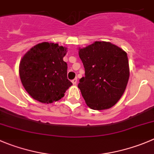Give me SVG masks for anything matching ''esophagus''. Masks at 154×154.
Returning <instances> with one entry per match:
<instances>
[{"label": "esophagus", "mask_w": 154, "mask_h": 154, "mask_svg": "<svg viewBox=\"0 0 154 154\" xmlns=\"http://www.w3.org/2000/svg\"><path fill=\"white\" fill-rule=\"evenodd\" d=\"M72 84L74 85H76L77 84V78H75V79H74L72 80Z\"/></svg>", "instance_id": "34e87169"}]
</instances>
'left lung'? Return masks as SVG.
Wrapping results in <instances>:
<instances>
[{"label":"left lung","instance_id":"left-lung-1","mask_svg":"<svg viewBox=\"0 0 154 154\" xmlns=\"http://www.w3.org/2000/svg\"><path fill=\"white\" fill-rule=\"evenodd\" d=\"M79 54L85 67V77L78 85L88 106L95 110L109 109L125 92L129 79L125 51L110 42H95Z\"/></svg>","mask_w":154,"mask_h":154}]
</instances>
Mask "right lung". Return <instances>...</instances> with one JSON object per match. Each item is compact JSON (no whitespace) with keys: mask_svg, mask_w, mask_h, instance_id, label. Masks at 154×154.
I'll list each match as a JSON object with an SVG mask.
<instances>
[{"mask_svg":"<svg viewBox=\"0 0 154 154\" xmlns=\"http://www.w3.org/2000/svg\"><path fill=\"white\" fill-rule=\"evenodd\" d=\"M67 48L58 44L42 42L32 47L21 59L19 67L22 84L27 93L42 103L63 97L72 85L67 79L63 61Z\"/></svg>","mask_w":154,"mask_h":154,"instance_id":"1","label":"right lung"}]
</instances>
